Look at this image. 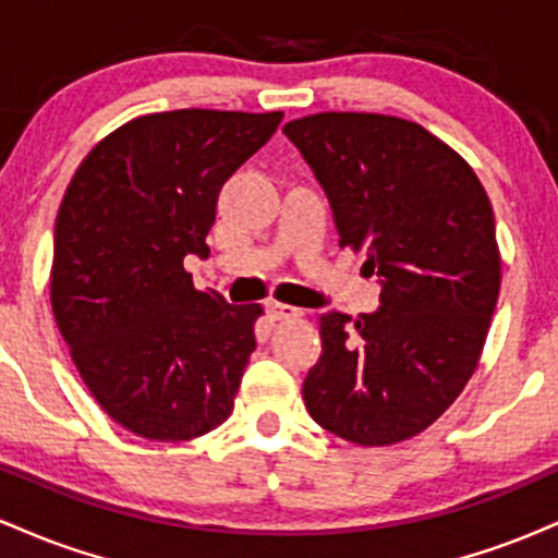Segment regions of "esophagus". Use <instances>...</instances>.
I'll use <instances>...</instances> for the list:
<instances>
[{
    "instance_id": "esophagus-1",
    "label": "esophagus",
    "mask_w": 558,
    "mask_h": 558,
    "mask_svg": "<svg viewBox=\"0 0 558 558\" xmlns=\"http://www.w3.org/2000/svg\"><path fill=\"white\" fill-rule=\"evenodd\" d=\"M267 312H270L272 319H296L304 315L299 306H291V304H270L267 306Z\"/></svg>"
}]
</instances>
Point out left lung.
I'll use <instances>...</instances> for the list:
<instances>
[{
	"mask_svg": "<svg viewBox=\"0 0 558 558\" xmlns=\"http://www.w3.org/2000/svg\"><path fill=\"white\" fill-rule=\"evenodd\" d=\"M283 133L328 196L341 246L367 252L380 306L319 315L312 420L360 446L430 427L462 393L501 288L496 220L475 170L409 120L319 112Z\"/></svg>",
	"mask_w": 558,
	"mask_h": 558,
	"instance_id": "1",
	"label": "left lung"
}]
</instances>
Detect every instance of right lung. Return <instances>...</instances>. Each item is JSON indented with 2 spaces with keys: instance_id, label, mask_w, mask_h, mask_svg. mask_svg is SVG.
<instances>
[{
  "instance_id": "obj_1",
  "label": "right lung",
  "mask_w": 558,
  "mask_h": 558,
  "mask_svg": "<svg viewBox=\"0 0 558 558\" xmlns=\"http://www.w3.org/2000/svg\"><path fill=\"white\" fill-rule=\"evenodd\" d=\"M283 112L172 110L120 125L75 170L54 222L52 312L110 417L149 440H191L233 412L259 304L196 291L226 181Z\"/></svg>"
}]
</instances>
